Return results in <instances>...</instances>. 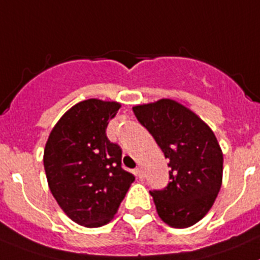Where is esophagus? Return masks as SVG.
Here are the masks:
<instances>
[{"mask_svg": "<svg viewBox=\"0 0 260 260\" xmlns=\"http://www.w3.org/2000/svg\"><path fill=\"white\" fill-rule=\"evenodd\" d=\"M135 175H137V177H138V179H143V177H145V175H143V171H142V168H137V170H135Z\"/></svg>", "mask_w": 260, "mask_h": 260, "instance_id": "obj_1", "label": "esophagus"}]
</instances>
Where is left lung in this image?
Wrapping results in <instances>:
<instances>
[{"instance_id":"obj_1","label":"left lung","mask_w":260,"mask_h":260,"mask_svg":"<svg viewBox=\"0 0 260 260\" xmlns=\"http://www.w3.org/2000/svg\"><path fill=\"white\" fill-rule=\"evenodd\" d=\"M170 163V183L151 190L156 212L172 228H189L212 208L222 184L223 155L216 135L192 110L174 100L133 108Z\"/></svg>"}]
</instances>
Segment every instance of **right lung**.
Segmentation results:
<instances>
[{
	"instance_id": "add662e5",
	"label": "right lung",
	"mask_w": 260,
	"mask_h": 260,
	"mask_svg": "<svg viewBox=\"0 0 260 260\" xmlns=\"http://www.w3.org/2000/svg\"><path fill=\"white\" fill-rule=\"evenodd\" d=\"M118 103L89 99L76 104L52 128L44 148L48 187L72 221L106 225L125 199L134 175L122 168V150L106 137Z\"/></svg>"
}]
</instances>
